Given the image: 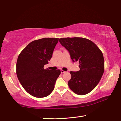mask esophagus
I'll return each instance as SVG.
<instances>
[{"mask_svg":"<svg viewBox=\"0 0 121 121\" xmlns=\"http://www.w3.org/2000/svg\"><path fill=\"white\" fill-rule=\"evenodd\" d=\"M65 71H64V70H61V73H65Z\"/></svg>","mask_w":121,"mask_h":121,"instance_id":"esophagus-1","label":"esophagus"}]
</instances>
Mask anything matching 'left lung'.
Instances as JSON below:
<instances>
[{
    "label": "left lung",
    "instance_id": "8db88e82",
    "mask_svg": "<svg viewBox=\"0 0 121 121\" xmlns=\"http://www.w3.org/2000/svg\"><path fill=\"white\" fill-rule=\"evenodd\" d=\"M59 42L68 51L73 62L79 63L80 70L70 72L69 88L78 95L89 93L98 85L104 72L102 52L93 42L86 38H61Z\"/></svg>",
    "mask_w": 121,
    "mask_h": 121
}]
</instances>
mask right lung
Returning a JSON list of instances; mask_svg holds the SVG:
<instances>
[{
	"label": "right lung",
	"mask_w": 121,
	"mask_h": 121,
	"mask_svg": "<svg viewBox=\"0 0 121 121\" xmlns=\"http://www.w3.org/2000/svg\"><path fill=\"white\" fill-rule=\"evenodd\" d=\"M59 38H44L29 44L18 56L16 75L24 89L36 98L50 95L61 71L44 69L52 56Z\"/></svg>",
	"instance_id": "add662e5"
}]
</instances>
